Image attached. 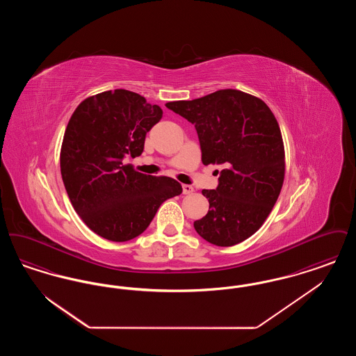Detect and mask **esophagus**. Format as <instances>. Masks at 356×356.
<instances>
[{"instance_id": "esophagus-1", "label": "esophagus", "mask_w": 356, "mask_h": 356, "mask_svg": "<svg viewBox=\"0 0 356 356\" xmlns=\"http://www.w3.org/2000/svg\"><path fill=\"white\" fill-rule=\"evenodd\" d=\"M192 192H193V186H188V184L183 186V193H184V195H189V193H192Z\"/></svg>"}]
</instances>
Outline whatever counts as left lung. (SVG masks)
<instances>
[{
	"label": "left lung",
	"instance_id": "1",
	"mask_svg": "<svg viewBox=\"0 0 356 356\" xmlns=\"http://www.w3.org/2000/svg\"><path fill=\"white\" fill-rule=\"evenodd\" d=\"M165 106L192 122L204 165L215 164L216 189H203L209 211L193 222L211 244L231 247L252 236L268 218L284 180V145L279 124L260 99L221 89Z\"/></svg>",
	"mask_w": 356,
	"mask_h": 356
}]
</instances>
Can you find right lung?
Segmentation results:
<instances>
[{"mask_svg": "<svg viewBox=\"0 0 356 356\" xmlns=\"http://www.w3.org/2000/svg\"><path fill=\"white\" fill-rule=\"evenodd\" d=\"M161 118L159 105L115 89L85 99L69 120L60 154L63 181L74 211L99 236L135 238L161 204L183 192L170 177L122 164L127 154L143 153L147 132Z\"/></svg>", "mask_w": 356, "mask_h": 356, "instance_id": "add662e5", "label": "right lung"}]
</instances>
